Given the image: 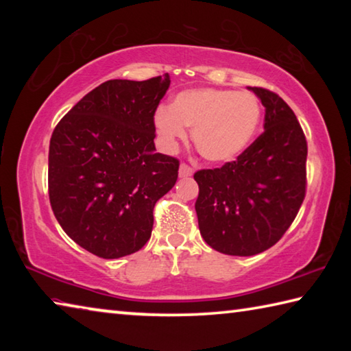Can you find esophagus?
<instances>
[{"label":"esophagus","instance_id":"1","mask_svg":"<svg viewBox=\"0 0 351 351\" xmlns=\"http://www.w3.org/2000/svg\"><path fill=\"white\" fill-rule=\"evenodd\" d=\"M192 173H193V169L190 167V165H187V164L180 165V176L181 178H189V176H192Z\"/></svg>","mask_w":351,"mask_h":351}]
</instances>
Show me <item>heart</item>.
<instances>
[{"instance_id":"heart-1","label":"heart","mask_w":351,"mask_h":351,"mask_svg":"<svg viewBox=\"0 0 351 351\" xmlns=\"http://www.w3.org/2000/svg\"><path fill=\"white\" fill-rule=\"evenodd\" d=\"M260 100L254 93L198 88L175 96L170 110L159 108L154 127L167 147L186 139L193 130V144L207 161L229 162L245 152L257 132Z\"/></svg>"}]
</instances>
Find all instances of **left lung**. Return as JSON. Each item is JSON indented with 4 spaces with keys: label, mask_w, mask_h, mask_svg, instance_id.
Segmentation results:
<instances>
[{
    "label": "left lung",
    "mask_w": 351,
    "mask_h": 351,
    "mask_svg": "<svg viewBox=\"0 0 351 351\" xmlns=\"http://www.w3.org/2000/svg\"><path fill=\"white\" fill-rule=\"evenodd\" d=\"M265 105V132L235 161L193 175L199 232L215 251L249 257L282 239L306 193L308 145L288 104L266 88H249Z\"/></svg>",
    "instance_id": "1"
}]
</instances>
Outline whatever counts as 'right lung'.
Returning a JSON list of instances; mask_svg holds the SVG:
<instances>
[{"mask_svg":"<svg viewBox=\"0 0 351 351\" xmlns=\"http://www.w3.org/2000/svg\"><path fill=\"white\" fill-rule=\"evenodd\" d=\"M169 74L108 80L79 100L49 142L52 212L71 240L100 258L138 252L153 209L175 186L180 161L156 153L154 112Z\"/></svg>","mask_w":351,"mask_h":351,"instance_id":"add662e5","label":"right lung"}]
</instances>
